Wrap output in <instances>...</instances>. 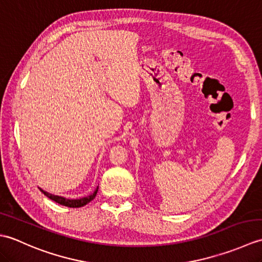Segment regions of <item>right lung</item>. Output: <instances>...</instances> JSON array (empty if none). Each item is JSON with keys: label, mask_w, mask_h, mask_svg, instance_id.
Here are the masks:
<instances>
[{"label": "right lung", "mask_w": 262, "mask_h": 262, "mask_svg": "<svg viewBox=\"0 0 262 262\" xmlns=\"http://www.w3.org/2000/svg\"><path fill=\"white\" fill-rule=\"evenodd\" d=\"M40 189V188H39ZM98 189H99V186L97 187L96 190L93 191V193L89 194V196L86 197H83V198H79V199H68V198H64V197H60V196H55V194H52L49 193L47 191H43L42 189H40V191L45 194V196H47L49 199L54 200L55 203H57L59 205H63V206H66V207H72V208H79V207H82V206L86 205L88 203H90L91 200H93L94 198H96L97 196V192H98Z\"/></svg>", "instance_id": "obj_1"}]
</instances>
